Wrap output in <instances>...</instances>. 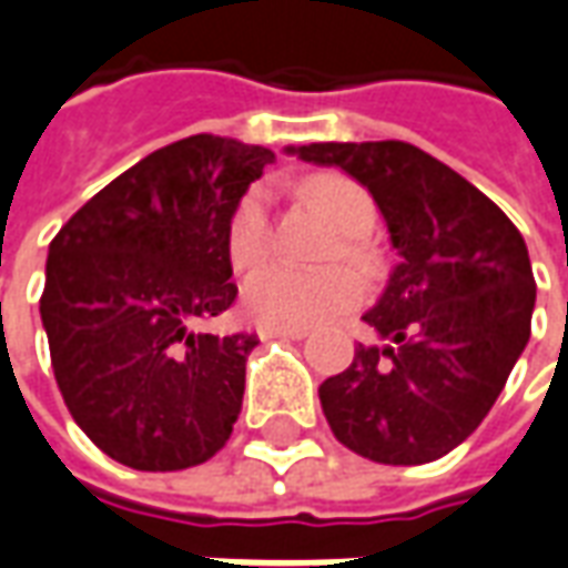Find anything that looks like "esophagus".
Listing matches in <instances>:
<instances>
[{
    "mask_svg": "<svg viewBox=\"0 0 568 568\" xmlns=\"http://www.w3.org/2000/svg\"><path fill=\"white\" fill-rule=\"evenodd\" d=\"M306 327H260L262 339H303Z\"/></svg>",
    "mask_w": 568,
    "mask_h": 568,
    "instance_id": "1",
    "label": "esophagus"
}]
</instances>
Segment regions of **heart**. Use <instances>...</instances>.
I'll use <instances>...</instances> for the list:
<instances>
[{
    "label": "heart",
    "instance_id": "1",
    "mask_svg": "<svg viewBox=\"0 0 568 568\" xmlns=\"http://www.w3.org/2000/svg\"><path fill=\"white\" fill-rule=\"evenodd\" d=\"M306 194L331 216L343 237V256L365 262V234L377 222V206L365 187L346 175H315L306 182ZM229 262L234 272H253L272 253L268 197L253 187L237 201L225 234ZM362 293L358 277L349 268L303 272L293 265H268L246 281L244 308L253 322L265 327H312L349 308Z\"/></svg>",
    "mask_w": 568,
    "mask_h": 568
}]
</instances>
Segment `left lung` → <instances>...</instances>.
<instances>
[{"instance_id": "left-lung-1", "label": "left lung", "mask_w": 568, "mask_h": 568, "mask_svg": "<svg viewBox=\"0 0 568 568\" xmlns=\"http://www.w3.org/2000/svg\"><path fill=\"white\" fill-rule=\"evenodd\" d=\"M293 154L362 182L398 253L365 312L393 346H355L352 365L318 386L324 417L367 460H439L486 420L529 343L526 241L498 203L408 142H315Z\"/></svg>"}]
</instances>
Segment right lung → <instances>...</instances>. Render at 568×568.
<instances>
[{
	"label": "right lung",
	"mask_w": 568,
	"mask_h": 568,
	"mask_svg": "<svg viewBox=\"0 0 568 568\" xmlns=\"http://www.w3.org/2000/svg\"><path fill=\"white\" fill-rule=\"evenodd\" d=\"M275 154L191 135L116 175L54 234L39 300L80 429L116 464L197 467L229 442L256 334L203 322L232 306L229 222Z\"/></svg>",
	"instance_id": "obj_1"
}]
</instances>
